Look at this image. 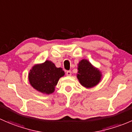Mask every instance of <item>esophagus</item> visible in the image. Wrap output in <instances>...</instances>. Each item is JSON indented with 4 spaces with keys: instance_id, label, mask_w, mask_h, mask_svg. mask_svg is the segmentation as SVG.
<instances>
[{
    "instance_id": "34e87169",
    "label": "esophagus",
    "mask_w": 132,
    "mask_h": 132,
    "mask_svg": "<svg viewBox=\"0 0 132 132\" xmlns=\"http://www.w3.org/2000/svg\"><path fill=\"white\" fill-rule=\"evenodd\" d=\"M66 75L67 76H70L72 75V72L70 70H69V71H67L66 72Z\"/></svg>"
}]
</instances>
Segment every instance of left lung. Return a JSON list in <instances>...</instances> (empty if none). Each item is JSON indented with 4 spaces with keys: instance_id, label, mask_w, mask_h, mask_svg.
<instances>
[{
    "instance_id": "obj_1",
    "label": "left lung",
    "mask_w": 132,
    "mask_h": 132,
    "mask_svg": "<svg viewBox=\"0 0 132 132\" xmlns=\"http://www.w3.org/2000/svg\"><path fill=\"white\" fill-rule=\"evenodd\" d=\"M77 78L86 88H92L98 85L102 77V72L88 60L82 59L77 64Z\"/></svg>"
}]
</instances>
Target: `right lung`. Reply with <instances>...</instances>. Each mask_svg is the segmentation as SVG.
Masks as SVG:
<instances>
[{
  "label": "right lung",
  "mask_w": 132,
  "mask_h": 132,
  "mask_svg": "<svg viewBox=\"0 0 132 132\" xmlns=\"http://www.w3.org/2000/svg\"><path fill=\"white\" fill-rule=\"evenodd\" d=\"M62 68L56 67L51 60L32 66L28 73V81L35 89L43 94H52L60 78L64 76Z\"/></svg>",
  "instance_id": "add662e5"
}]
</instances>
